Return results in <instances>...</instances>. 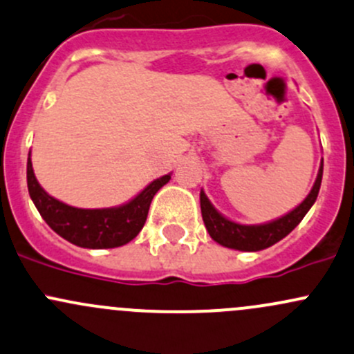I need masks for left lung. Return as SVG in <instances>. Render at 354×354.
Segmentation results:
<instances>
[{"label":"left lung","instance_id":"1","mask_svg":"<svg viewBox=\"0 0 354 354\" xmlns=\"http://www.w3.org/2000/svg\"><path fill=\"white\" fill-rule=\"evenodd\" d=\"M321 181L322 165L321 169H319L317 180H315L314 187H312L307 198L295 210L290 212V214L263 225L236 224V222L222 217L215 210L214 205L208 202L205 193L200 192V207H202L203 222H205V227L212 239L217 241L218 244L230 249H239V251H261V249L270 248V245L277 244L278 241L283 239L285 236H288L302 222L305 214L310 210V207L317 200L319 189H321Z\"/></svg>","mask_w":354,"mask_h":354}]
</instances>
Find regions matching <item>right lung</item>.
Returning <instances> with one entry per match:
<instances>
[{
    "label": "right lung",
    "instance_id": "right-lung-1",
    "mask_svg": "<svg viewBox=\"0 0 354 354\" xmlns=\"http://www.w3.org/2000/svg\"><path fill=\"white\" fill-rule=\"evenodd\" d=\"M171 180L169 174L158 178L132 202L117 208H76L52 198L44 192L33 174L32 161L27 162L30 198L44 221L69 243L88 249L118 248L130 243L146 224L147 212L158 189Z\"/></svg>",
    "mask_w": 354,
    "mask_h": 354
}]
</instances>
